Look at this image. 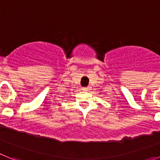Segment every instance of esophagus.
Segmentation results:
<instances>
[{"label":"esophagus","mask_w":160,"mask_h":160,"mask_svg":"<svg viewBox=\"0 0 160 160\" xmlns=\"http://www.w3.org/2000/svg\"><path fill=\"white\" fill-rule=\"evenodd\" d=\"M83 90H86V91H89V90H91V87H83L82 88Z\"/></svg>","instance_id":"obj_1"}]
</instances>
